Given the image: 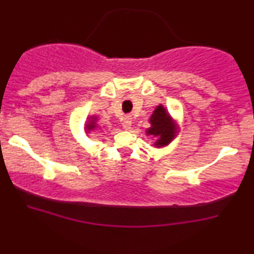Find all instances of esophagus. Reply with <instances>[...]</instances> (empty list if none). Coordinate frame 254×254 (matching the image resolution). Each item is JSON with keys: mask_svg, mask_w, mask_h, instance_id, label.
Listing matches in <instances>:
<instances>
[{"mask_svg": "<svg viewBox=\"0 0 254 254\" xmlns=\"http://www.w3.org/2000/svg\"><path fill=\"white\" fill-rule=\"evenodd\" d=\"M131 118L130 117H125L123 119V127L125 130H130L131 129Z\"/></svg>", "mask_w": 254, "mask_h": 254, "instance_id": "1", "label": "esophagus"}]
</instances>
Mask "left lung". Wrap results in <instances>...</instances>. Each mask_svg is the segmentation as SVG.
Returning <instances> with one entry per match:
<instances>
[{"mask_svg":"<svg viewBox=\"0 0 254 254\" xmlns=\"http://www.w3.org/2000/svg\"><path fill=\"white\" fill-rule=\"evenodd\" d=\"M150 127L145 130L147 136L155 138L153 145L155 148H162L168 145L177 138L180 133V127L174 118H172L167 109L162 104H159L151 113L149 118Z\"/></svg>","mask_w":254,"mask_h":254,"instance_id":"left-lung-1","label":"left lung"}]
</instances>
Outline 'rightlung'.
<instances>
[{
    "label": "right lung",
    "mask_w": 254,
    "mask_h": 254,
    "mask_svg": "<svg viewBox=\"0 0 254 254\" xmlns=\"http://www.w3.org/2000/svg\"><path fill=\"white\" fill-rule=\"evenodd\" d=\"M98 117L97 116H89L88 118H87V122H86V125H84V130H86L87 133H90L92 131H95L98 127Z\"/></svg>",
    "instance_id": "right-lung-1"
}]
</instances>
